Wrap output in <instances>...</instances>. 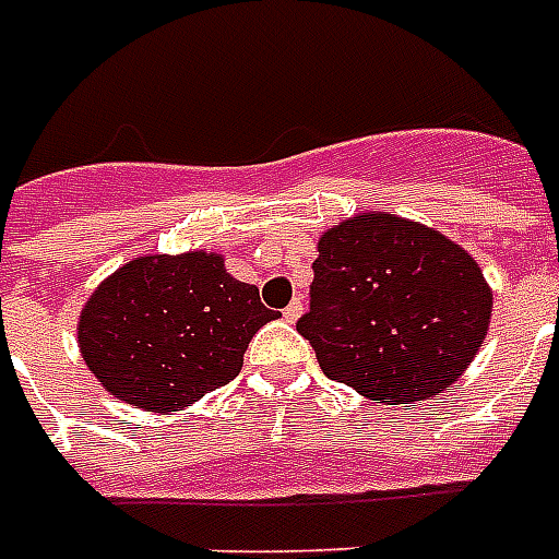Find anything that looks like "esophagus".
<instances>
[{
	"instance_id": "34e87169",
	"label": "esophagus",
	"mask_w": 559,
	"mask_h": 559,
	"mask_svg": "<svg viewBox=\"0 0 559 559\" xmlns=\"http://www.w3.org/2000/svg\"><path fill=\"white\" fill-rule=\"evenodd\" d=\"M301 310H305V305H301V298H293L287 307H284V319L287 322H296L298 316H301Z\"/></svg>"
}]
</instances>
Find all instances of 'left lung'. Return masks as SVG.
Wrapping results in <instances>:
<instances>
[{
    "label": "left lung",
    "mask_w": 559,
    "mask_h": 559,
    "mask_svg": "<svg viewBox=\"0 0 559 559\" xmlns=\"http://www.w3.org/2000/svg\"><path fill=\"white\" fill-rule=\"evenodd\" d=\"M490 310L461 246L377 211L324 231L296 328L324 377L394 406L450 389L481 348Z\"/></svg>",
    "instance_id": "1"
}]
</instances>
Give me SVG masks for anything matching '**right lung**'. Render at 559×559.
<instances>
[{
    "instance_id": "obj_1",
    "label": "right lung",
    "mask_w": 559,
    "mask_h": 559,
    "mask_svg": "<svg viewBox=\"0 0 559 559\" xmlns=\"http://www.w3.org/2000/svg\"><path fill=\"white\" fill-rule=\"evenodd\" d=\"M278 316L258 287L228 275L219 254H153L92 293L78 342L109 394L147 412H177L235 380L249 340Z\"/></svg>"
}]
</instances>
